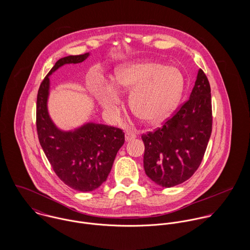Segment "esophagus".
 Returning <instances> with one entry per match:
<instances>
[{"mask_svg":"<svg viewBox=\"0 0 250 250\" xmlns=\"http://www.w3.org/2000/svg\"><path fill=\"white\" fill-rule=\"evenodd\" d=\"M137 138V134L133 131H127L126 134H125V140L126 142H131L132 140L136 139Z\"/></svg>","mask_w":250,"mask_h":250,"instance_id":"esophagus-1","label":"esophagus"}]
</instances>
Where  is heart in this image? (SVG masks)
Listing matches in <instances>:
<instances>
[{
	"instance_id": "1",
	"label": "heart",
	"mask_w": 250,
	"mask_h": 250,
	"mask_svg": "<svg viewBox=\"0 0 250 250\" xmlns=\"http://www.w3.org/2000/svg\"><path fill=\"white\" fill-rule=\"evenodd\" d=\"M112 81L118 90L133 89L129 99L131 109L149 124L165 120L173 111L185 86L184 77L177 68L150 62L120 65L114 72ZM97 96L107 110L116 109L118 96L113 89H100Z\"/></svg>"
}]
</instances>
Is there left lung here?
<instances>
[{"label":"left lung","mask_w":250,"mask_h":250,"mask_svg":"<svg viewBox=\"0 0 250 250\" xmlns=\"http://www.w3.org/2000/svg\"><path fill=\"white\" fill-rule=\"evenodd\" d=\"M212 126L211 86L199 69L189 99L161 128L142 136L146 175L164 188L190 178L203 160Z\"/></svg>","instance_id":"1"}]
</instances>
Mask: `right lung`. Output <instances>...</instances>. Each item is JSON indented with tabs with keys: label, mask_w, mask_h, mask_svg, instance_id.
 Listing matches in <instances>:
<instances>
[{
	"label": "right lung",
	"mask_w": 250,
	"mask_h": 250,
	"mask_svg": "<svg viewBox=\"0 0 250 250\" xmlns=\"http://www.w3.org/2000/svg\"><path fill=\"white\" fill-rule=\"evenodd\" d=\"M89 53L59 60L42 81L36 99V130L40 145L55 173L65 185L80 191L98 188L107 178L115 156L124 144L121 129L104 124L86 123L64 132L49 116V76L61 66L83 62Z\"/></svg>",
	"instance_id": "add662e5"
}]
</instances>
